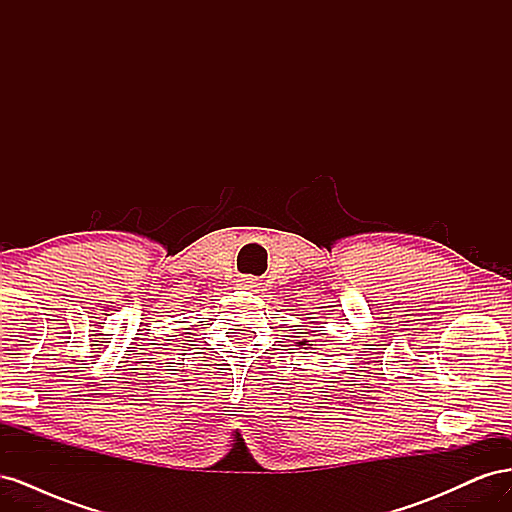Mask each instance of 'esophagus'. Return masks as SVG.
<instances>
[{"label": "esophagus", "instance_id": "1", "mask_svg": "<svg viewBox=\"0 0 512 512\" xmlns=\"http://www.w3.org/2000/svg\"><path fill=\"white\" fill-rule=\"evenodd\" d=\"M237 286L243 290H258L260 288V280L254 275H243L237 280Z\"/></svg>", "mask_w": 512, "mask_h": 512}]
</instances>
